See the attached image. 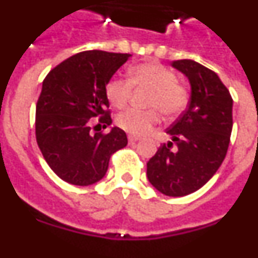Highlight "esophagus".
<instances>
[{"label":"esophagus","instance_id":"esophagus-1","mask_svg":"<svg viewBox=\"0 0 258 258\" xmlns=\"http://www.w3.org/2000/svg\"><path fill=\"white\" fill-rule=\"evenodd\" d=\"M127 140H129V143H136L140 141V137L137 136H129L127 137Z\"/></svg>","mask_w":258,"mask_h":258}]
</instances>
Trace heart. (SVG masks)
<instances>
[{
	"label": "heart",
	"mask_w": 258,
	"mask_h": 258,
	"mask_svg": "<svg viewBox=\"0 0 258 258\" xmlns=\"http://www.w3.org/2000/svg\"><path fill=\"white\" fill-rule=\"evenodd\" d=\"M133 88L149 89L151 95L150 107H156L166 116H177L183 112L190 101L187 86L177 81L172 70L160 63H142L129 71V80L115 76L106 85V97L116 108H122L131 101ZM160 121L156 109L141 111L129 108L116 118L118 127L133 136H145Z\"/></svg>",
	"instance_id": "obj_1"
}]
</instances>
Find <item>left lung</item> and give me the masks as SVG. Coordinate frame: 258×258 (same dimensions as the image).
Returning a JSON list of instances; mask_svg holds the SVG:
<instances>
[{"instance_id": "obj_1", "label": "left lung", "mask_w": 258, "mask_h": 258, "mask_svg": "<svg viewBox=\"0 0 258 258\" xmlns=\"http://www.w3.org/2000/svg\"><path fill=\"white\" fill-rule=\"evenodd\" d=\"M191 86L188 107L166 133L177 143L161 145L147 163L150 183L166 197H184L203 187L218 170L232 131V98L217 74L190 59L172 61Z\"/></svg>"}]
</instances>
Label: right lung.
I'll list each match as a JSON object with an SVG mask.
<instances>
[{
    "mask_svg": "<svg viewBox=\"0 0 258 258\" xmlns=\"http://www.w3.org/2000/svg\"><path fill=\"white\" fill-rule=\"evenodd\" d=\"M129 56L89 50L70 56L45 77L36 106V140L63 181L76 186L101 181L111 155L127 145L126 134L117 126L107 134L93 133L92 118L99 117L103 129L112 124L106 85Z\"/></svg>",
    "mask_w": 258,
    "mask_h": 258,
    "instance_id": "obj_1",
    "label": "right lung"
}]
</instances>
